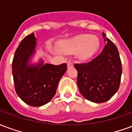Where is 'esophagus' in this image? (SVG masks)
<instances>
[{
  "instance_id": "34e87169",
  "label": "esophagus",
  "mask_w": 132,
  "mask_h": 132,
  "mask_svg": "<svg viewBox=\"0 0 132 132\" xmlns=\"http://www.w3.org/2000/svg\"><path fill=\"white\" fill-rule=\"evenodd\" d=\"M73 66V64L71 62H67V68H70V67H72Z\"/></svg>"
}]
</instances>
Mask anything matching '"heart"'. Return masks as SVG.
<instances>
[{
	"label": "heart",
	"instance_id": "heart-1",
	"mask_svg": "<svg viewBox=\"0 0 132 132\" xmlns=\"http://www.w3.org/2000/svg\"><path fill=\"white\" fill-rule=\"evenodd\" d=\"M100 41L96 36L82 34L63 41L60 46V51L67 53H79L80 58L88 60L93 57L98 50Z\"/></svg>",
	"mask_w": 132,
	"mask_h": 132
}]
</instances>
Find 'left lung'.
Wrapping results in <instances>:
<instances>
[{"label": "left lung", "mask_w": 132, "mask_h": 132, "mask_svg": "<svg viewBox=\"0 0 132 132\" xmlns=\"http://www.w3.org/2000/svg\"><path fill=\"white\" fill-rule=\"evenodd\" d=\"M107 43L101 53L91 62L75 64L77 85L81 94L96 103L111 98L119 89L122 76V63L117 47L105 36Z\"/></svg>", "instance_id": "obj_1"}]
</instances>
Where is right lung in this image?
<instances>
[{
	"label": "right lung",
	"mask_w": 132,
	"mask_h": 132,
	"mask_svg": "<svg viewBox=\"0 0 132 132\" xmlns=\"http://www.w3.org/2000/svg\"><path fill=\"white\" fill-rule=\"evenodd\" d=\"M36 46L34 33L22 39L15 53L12 70L17 96L27 104L39 107L53 98L60 79L67 70V64H44L42 59L38 63H31Z\"/></svg>",
	"instance_id": "add662e5"
}]
</instances>
